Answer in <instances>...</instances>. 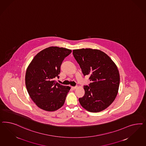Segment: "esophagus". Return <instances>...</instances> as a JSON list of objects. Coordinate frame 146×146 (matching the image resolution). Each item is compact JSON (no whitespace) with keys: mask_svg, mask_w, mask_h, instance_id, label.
Returning a JSON list of instances; mask_svg holds the SVG:
<instances>
[{"mask_svg":"<svg viewBox=\"0 0 146 146\" xmlns=\"http://www.w3.org/2000/svg\"><path fill=\"white\" fill-rule=\"evenodd\" d=\"M77 87H78L77 86H72L71 88H72V89L75 90L76 89H77Z\"/></svg>","mask_w":146,"mask_h":146,"instance_id":"34e87169","label":"esophagus"}]
</instances>
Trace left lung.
<instances>
[{"instance_id":"left-lung-1","label":"left lung","mask_w":146,"mask_h":146,"mask_svg":"<svg viewBox=\"0 0 146 146\" xmlns=\"http://www.w3.org/2000/svg\"><path fill=\"white\" fill-rule=\"evenodd\" d=\"M73 55L84 76H90L81 106L91 112H99L112 103L118 94L120 75L118 68L107 54L90 48L73 50Z\"/></svg>"}]
</instances>
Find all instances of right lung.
Here are the masks:
<instances>
[{"mask_svg":"<svg viewBox=\"0 0 146 146\" xmlns=\"http://www.w3.org/2000/svg\"><path fill=\"white\" fill-rule=\"evenodd\" d=\"M71 50L50 47L38 53L29 64L25 76L28 94L39 108L55 111L64 105L70 87L55 80L58 78L62 63Z\"/></svg>","mask_w":146,"mask_h":146,"instance_id":"obj_1","label":"right lung"}]
</instances>
